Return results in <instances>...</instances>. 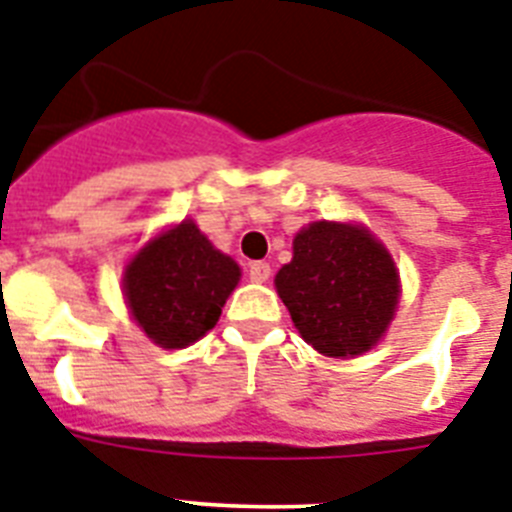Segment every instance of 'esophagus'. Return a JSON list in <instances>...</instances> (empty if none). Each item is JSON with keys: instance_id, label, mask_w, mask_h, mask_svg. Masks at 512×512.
<instances>
[{"instance_id": "1", "label": "esophagus", "mask_w": 512, "mask_h": 512, "mask_svg": "<svg viewBox=\"0 0 512 512\" xmlns=\"http://www.w3.org/2000/svg\"><path fill=\"white\" fill-rule=\"evenodd\" d=\"M269 274H272V266L266 264V261H253V264L248 266V277H251L253 282H266L269 280Z\"/></svg>"}]
</instances>
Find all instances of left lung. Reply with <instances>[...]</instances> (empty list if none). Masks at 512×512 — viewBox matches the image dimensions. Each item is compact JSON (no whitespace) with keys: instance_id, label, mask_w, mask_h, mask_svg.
I'll return each mask as SVG.
<instances>
[{"instance_id":"1","label":"left lung","mask_w":512,"mask_h":512,"mask_svg":"<svg viewBox=\"0 0 512 512\" xmlns=\"http://www.w3.org/2000/svg\"><path fill=\"white\" fill-rule=\"evenodd\" d=\"M277 293L308 345L332 358L377 345L398 306L390 253L361 227L314 222L293 240V261L277 272Z\"/></svg>"}]
</instances>
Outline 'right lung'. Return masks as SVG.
Masks as SVG:
<instances>
[{"label": "right lung", "instance_id": "add662e5", "mask_svg": "<svg viewBox=\"0 0 512 512\" xmlns=\"http://www.w3.org/2000/svg\"><path fill=\"white\" fill-rule=\"evenodd\" d=\"M240 266L219 253L193 222L154 238L125 269V298L156 345L185 348L217 324Z\"/></svg>", "mask_w": 512, "mask_h": 512}]
</instances>
